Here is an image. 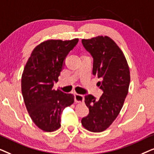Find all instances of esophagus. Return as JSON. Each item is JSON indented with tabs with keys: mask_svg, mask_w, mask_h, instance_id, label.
<instances>
[{
	"mask_svg": "<svg viewBox=\"0 0 154 154\" xmlns=\"http://www.w3.org/2000/svg\"><path fill=\"white\" fill-rule=\"evenodd\" d=\"M84 101V96L83 94H75V102L78 103H81Z\"/></svg>",
	"mask_w": 154,
	"mask_h": 154,
	"instance_id": "1",
	"label": "esophagus"
}]
</instances>
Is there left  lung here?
Segmentation results:
<instances>
[{
	"mask_svg": "<svg viewBox=\"0 0 154 154\" xmlns=\"http://www.w3.org/2000/svg\"><path fill=\"white\" fill-rule=\"evenodd\" d=\"M82 44L93 58L92 74L101 80L103 91L100 100L92 94L85 96L89 114L81 120L85 129L100 132L107 129L119 114L128 93L130 69L123 52L108 36L83 39Z\"/></svg>",
	"mask_w": 154,
	"mask_h": 154,
	"instance_id": "1",
	"label": "left lung"
}]
</instances>
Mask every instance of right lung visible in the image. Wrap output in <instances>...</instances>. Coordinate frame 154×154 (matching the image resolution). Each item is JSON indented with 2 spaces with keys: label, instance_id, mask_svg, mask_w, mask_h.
<instances>
[{
  "label": "right lung",
  "instance_id": "add662e5",
  "mask_svg": "<svg viewBox=\"0 0 154 154\" xmlns=\"http://www.w3.org/2000/svg\"><path fill=\"white\" fill-rule=\"evenodd\" d=\"M79 39L48 40L36 46L22 75V93L30 117L40 129L55 131L60 128L61 113L74 102V96L54 90L65 65V59Z\"/></svg>",
  "mask_w": 154,
  "mask_h": 154
}]
</instances>
